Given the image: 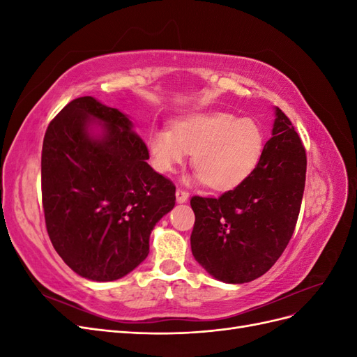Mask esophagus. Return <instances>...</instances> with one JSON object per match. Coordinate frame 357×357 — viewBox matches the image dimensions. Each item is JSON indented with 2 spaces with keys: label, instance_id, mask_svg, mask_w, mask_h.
Returning <instances> with one entry per match:
<instances>
[{
  "label": "esophagus",
  "instance_id": "1",
  "mask_svg": "<svg viewBox=\"0 0 357 357\" xmlns=\"http://www.w3.org/2000/svg\"><path fill=\"white\" fill-rule=\"evenodd\" d=\"M176 198H177L178 204H183V202H186L189 199V193L186 190H183V189H177L176 190Z\"/></svg>",
  "mask_w": 357,
  "mask_h": 357
}]
</instances>
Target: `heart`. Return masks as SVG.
<instances>
[{"label": "heart", "mask_w": 357, "mask_h": 357, "mask_svg": "<svg viewBox=\"0 0 357 357\" xmlns=\"http://www.w3.org/2000/svg\"><path fill=\"white\" fill-rule=\"evenodd\" d=\"M147 146L153 167L174 171L189 152L195 178L215 190H229L250 177L262 159L265 135L253 119L231 113H193L181 117L174 129L155 126Z\"/></svg>", "instance_id": "1"}]
</instances>
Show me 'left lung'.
<instances>
[{
	"instance_id": "8db88e82",
	"label": "left lung",
	"mask_w": 357,
	"mask_h": 357,
	"mask_svg": "<svg viewBox=\"0 0 357 357\" xmlns=\"http://www.w3.org/2000/svg\"><path fill=\"white\" fill-rule=\"evenodd\" d=\"M273 137L253 174L220 198L193 197L192 255L211 277L243 284L264 275L294 234L307 156L289 117L274 107Z\"/></svg>"
}]
</instances>
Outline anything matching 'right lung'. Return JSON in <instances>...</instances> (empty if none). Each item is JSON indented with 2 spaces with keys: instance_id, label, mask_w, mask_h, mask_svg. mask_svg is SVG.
<instances>
[{
  "instance_id": "right-lung-1",
  "label": "right lung",
  "mask_w": 357,
  "mask_h": 357,
  "mask_svg": "<svg viewBox=\"0 0 357 357\" xmlns=\"http://www.w3.org/2000/svg\"><path fill=\"white\" fill-rule=\"evenodd\" d=\"M134 123L93 96L67 104L41 152L46 228L75 274L113 282L149 255L156 223L176 205V188L147 164Z\"/></svg>"
}]
</instances>
